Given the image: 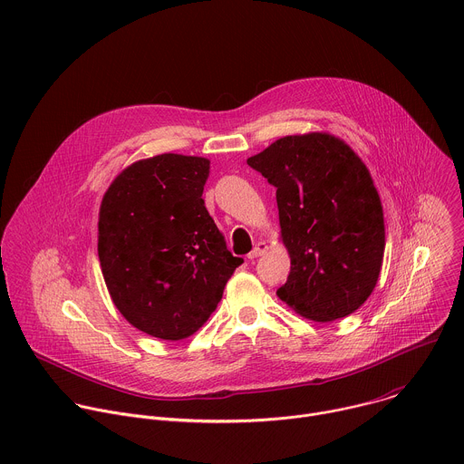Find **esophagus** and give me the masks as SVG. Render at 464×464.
Wrapping results in <instances>:
<instances>
[{
  "label": "esophagus",
  "instance_id": "esophagus-1",
  "mask_svg": "<svg viewBox=\"0 0 464 464\" xmlns=\"http://www.w3.org/2000/svg\"><path fill=\"white\" fill-rule=\"evenodd\" d=\"M266 249H268V244H266V242H258V244H255V247L249 251L247 258H249V260H255V258H258L260 255L266 253Z\"/></svg>",
  "mask_w": 464,
  "mask_h": 464
}]
</instances>
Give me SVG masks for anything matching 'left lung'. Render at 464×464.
<instances>
[{"label": "left lung", "mask_w": 464, "mask_h": 464, "mask_svg": "<svg viewBox=\"0 0 464 464\" xmlns=\"http://www.w3.org/2000/svg\"><path fill=\"white\" fill-rule=\"evenodd\" d=\"M276 188L290 276L281 301L310 321L358 310L372 294L385 249L383 209L369 169L326 131L286 136L247 158Z\"/></svg>", "instance_id": "8db88e82"}]
</instances>
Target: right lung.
<instances>
[{
	"mask_svg": "<svg viewBox=\"0 0 464 464\" xmlns=\"http://www.w3.org/2000/svg\"><path fill=\"white\" fill-rule=\"evenodd\" d=\"M208 158L160 154L128 165L99 209V260L110 297L141 333L192 336L244 262L204 204Z\"/></svg>",
	"mask_w": 464,
	"mask_h": 464,
	"instance_id": "1",
	"label": "right lung"
}]
</instances>
